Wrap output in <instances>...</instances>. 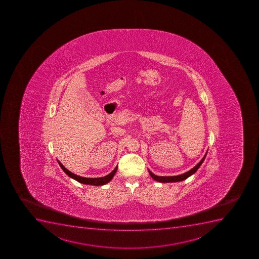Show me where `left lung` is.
Here are the masks:
<instances>
[{"mask_svg":"<svg viewBox=\"0 0 259 259\" xmlns=\"http://www.w3.org/2000/svg\"><path fill=\"white\" fill-rule=\"evenodd\" d=\"M206 155H207V151H206L205 155H204V157L201 159V161L199 162L198 164H196V166H194L192 169H190L188 171L186 172V173H183V174L179 175V176H173V177H159L157 175H155L154 173L150 171V169H148V170H149L150 177H152L153 179L155 180V182H160V183H169V182L173 183V182H182V181L187 179L188 177H191V176L195 174V173L197 171V169L200 168L201 164L203 163Z\"/></svg>","mask_w":259,"mask_h":259,"instance_id":"8db88e82","label":"left lung"}]
</instances>
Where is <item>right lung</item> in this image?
<instances>
[{
  "label": "right lung",
  "instance_id": "obj_1",
  "mask_svg": "<svg viewBox=\"0 0 259 259\" xmlns=\"http://www.w3.org/2000/svg\"><path fill=\"white\" fill-rule=\"evenodd\" d=\"M58 162L61 168L63 169V171L65 172L66 174L68 175L70 178L75 180L79 183L84 184V185H92V186H104L105 184L109 183L113 179V177H114V175H115L117 169H118V165H117L113 171L110 172L109 175H107L105 177H99V178H88V177H79L77 175L73 174V172L69 171L68 169H66L65 167L63 166V164L59 160H58Z\"/></svg>",
  "mask_w": 259,
  "mask_h": 259
}]
</instances>
